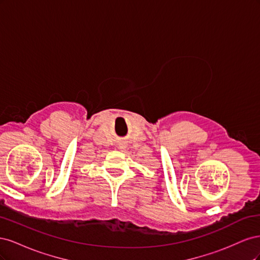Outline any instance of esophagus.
<instances>
[{"instance_id":"esophagus-1","label":"esophagus","mask_w":260,"mask_h":260,"mask_svg":"<svg viewBox=\"0 0 260 260\" xmlns=\"http://www.w3.org/2000/svg\"><path fill=\"white\" fill-rule=\"evenodd\" d=\"M118 146H119L120 148L125 147V142H124V141H121V142H119V144H118Z\"/></svg>"}]
</instances>
